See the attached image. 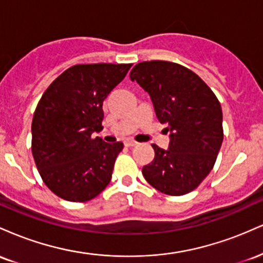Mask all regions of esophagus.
I'll return each mask as SVG.
<instances>
[{"label":"esophagus","instance_id":"obj_1","mask_svg":"<svg viewBox=\"0 0 263 263\" xmlns=\"http://www.w3.org/2000/svg\"><path fill=\"white\" fill-rule=\"evenodd\" d=\"M125 146L126 147H136V146H137V142H135L132 140H127L125 142Z\"/></svg>","mask_w":263,"mask_h":263}]
</instances>
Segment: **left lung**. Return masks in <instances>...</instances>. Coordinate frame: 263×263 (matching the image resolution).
Wrapping results in <instances>:
<instances>
[{"instance_id": "obj_1", "label": "left lung", "mask_w": 263, "mask_h": 263, "mask_svg": "<svg viewBox=\"0 0 263 263\" xmlns=\"http://www.w3.org/2000/svg\"><path fill=\"white\" fill-rule=\"evenodd\" d=\"M129 78L149 93L171 138L168 149L152 144L155 158L142 168L144 179L167 195L192 192L213 170L224 138L218 98L190 69L165 60L138 63Z\"/></svg>"}]
</instances>
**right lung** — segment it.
<instances>
[{
  "label": "right lung",
  "mask_w": 263,
  "mask_h": 263,
  "mask_svg": "<svg viewBox=\"0 0 263 263\" xmlns=\"http://www.w3.org/2000/svg\"><path fill=\"white\" fill-rule=\"evenodd\" d=\"M132 64H78L48 86L32 121V155L42 179L55 195L84 203L98 197L112 177L121 142L106 143L102 104Z\"/></svg>",
  "instance_id": "add662e5"
}]
</instances>
